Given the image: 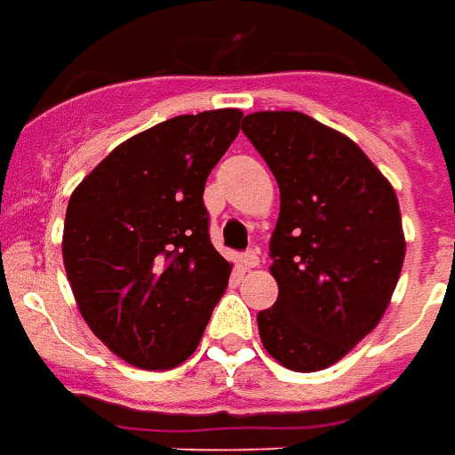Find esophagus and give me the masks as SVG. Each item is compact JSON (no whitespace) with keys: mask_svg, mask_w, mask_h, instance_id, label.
<instances>
[{"mask_svg":"<svg viewBox=\"0 0 455 455\" xmlns=\"http://www.w3.org/2000/svg\"><path fill=\"white\" fill-rule=\"evenodd\" d=\"M242 263H244V267H258L260 265V258H258V251H246L244 258H242Z\"/></svg>","mask_w":455,"mask_h":455,"instance_id":"obj_1","label":"esophagus"}]
</instances>
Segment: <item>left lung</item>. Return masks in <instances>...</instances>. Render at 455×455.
<instances>
[{"instance_id":"1","label":"left lung","mask_w":455,"mask_h":455,"mask_svg":"<svg viewBox=\"0 0 455 455\" xmlns=\"http://www.w3.org/2000/svg\"><path fill=\"white\" fill-rule=\"evenodd\" d=\"M279 185L270 272L258 312L265 350L291 371H322L376 329L404 263L397 195L357 143L303 112L242 122Z\"/></svg>"}]
</instances>
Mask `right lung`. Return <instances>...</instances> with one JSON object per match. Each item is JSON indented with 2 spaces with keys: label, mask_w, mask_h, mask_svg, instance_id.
Instances as JSON below:
<instances>
[{
  "label": "right lung",
  "mask_w": 455,
  "mask_h": 455,
  "mask_svg": "<svg viewBox=\"0 0 455 455\" xmlns=\"http://www.w3.org/2000/svg\"><path fill=\"white\" fill-rule=\"evenodd\" d=\"M239 110L180 115L129 138L72 192L63 263L84 322L138 369L197 350L232 265L209 239L204 185Z\"/></svg>",
  "instance_id": "obj_1"
}]
</instances>
